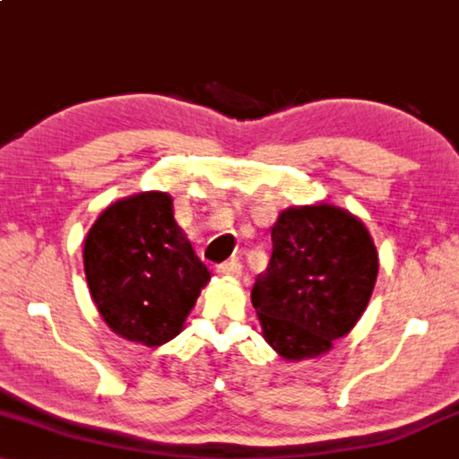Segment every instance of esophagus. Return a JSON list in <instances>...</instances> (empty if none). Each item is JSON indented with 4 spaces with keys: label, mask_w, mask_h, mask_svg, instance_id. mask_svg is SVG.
Returning <instances> with one entry per match:
<instances>
[{
    "label": "esophagus",
    "mask_w": 459,
    "mask_h": 459,
    "mask_svg": "<svg viewBox=\"0 0 459 459\" xmlns=\"http://www.w3.org/2000/svg\"><path fill=\"white\" fill-rule=\"evenodd\" d=\"M220 274H223V277L238 279L239 274H242V264H239L238 260H230V263H223L220 266Z\"/></svg>",
    "instance_id": "esophagus-1"
}]
</instances>
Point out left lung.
I'll use <instances>...</instances> for the list:
<instances>
[{
  "label": "left lung",
  "mask_w": 459,
  "mask_h": 459,
  "mask_svg": "<svg viewBox=\"0 0 459 459\" xmlns=\"http://www.w3.org/2000/svg\"><path fill=\"white\" fill-rule=\"evenodd\" d=\"M273 256L252 289L263 338L285 361L316 359L361 318L377 279L365 223L330 203L281 211Z\"/></svg>",
  "instance_id": "1"
}]
</instances>
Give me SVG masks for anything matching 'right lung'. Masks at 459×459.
<instances>
[{
	"label": "right lung",
	"instance_id": "right-lung-1",
	"mask_svg": "<svg viewBox=\"0 0 459 459\" xmlns=\"http://www.w3.org/2000/svg\"><path fill=\"white\" fill-rule=\"evenodd\" d=\"M83 271L102 320L125 341L156 349L185 328L211 273L174 220L172 196L131 195L98 215Z\"/></svg>",
	"mask_w": 459,
	"mask_h": 459
}]
</instances>
